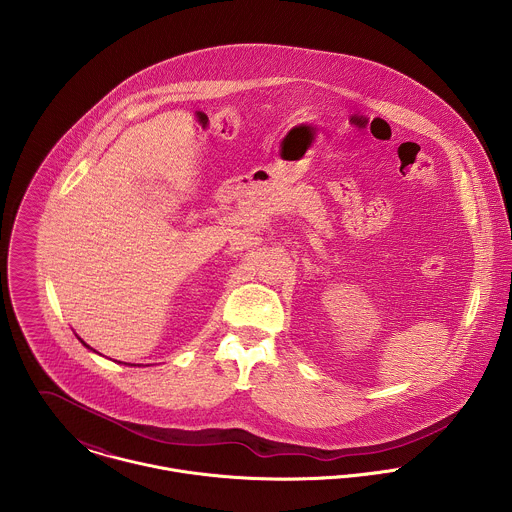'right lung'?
Listing matches in <instances>:
<instances>
[{"label":"right lung","instance_id":"add662e5","mask_svg":"<svg viewBox=\"0 0 512 512\" xmlns=\"http://www.w3.org/2000/svg\"><path fill=\"white\" fill-rule=\"evenodd\" d=\"M82 343H84V341H82ZM84 347H88V345H86V343H84ZM88 349H90V347H88Z\"/></svg>","mask_w":512,"mask_h":512}]
</instances>
